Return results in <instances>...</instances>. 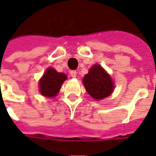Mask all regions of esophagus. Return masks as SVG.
<instances>
[{"label":"esophagus","mask_w":156,"mask_h":156,"mask_svg":"<svg viewBox=\"0 0 156 156\" xmlns=\"http://www.w3.org/2000/svg\"><path fill=\"white\" fill-rule=\"evenodd\" d=\"M70 75H71L73 78H76V76H77V72L75 71V70H72V71H70Z\"/></svg>","instance_id":"34e87169"}]
</instances>
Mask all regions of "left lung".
<instances>
[{
    "label": "left lung",
    "mask_w": 156,
    "mask_h": 156,
    "mask_svg": "<svg viewBox=\"0 0 156 156\" xmlns=\"http://www.w3.org/2000/svg\"><path fill=\"white\" fill-rule=\"evenodd\" d=\"M83 83L88 94L95 100L108 97L115 89L110 75L99 64L94 65L89 69L88 74L83 78Z\"/></svg>",
    "instance_id": "left-lung-1"
}]
</instances>
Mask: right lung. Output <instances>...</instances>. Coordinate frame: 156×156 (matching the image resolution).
<instances>
[{"instance_id": "1", "label": "right lung", "mask_w": 156, "mask_h": 156, "mask_svg": "<svg viewBox=\"0 0 156 156\" xmlns=\"http://www.w3.org/2000/svg\"><path fill=\"white\" fill-rule=\"evenodd\" d=\"M66 79L67 76L65 73H58L54 68H48L39 80V91L44 97L53 98L58 95Z\"/></svg>"}]
</instances>
